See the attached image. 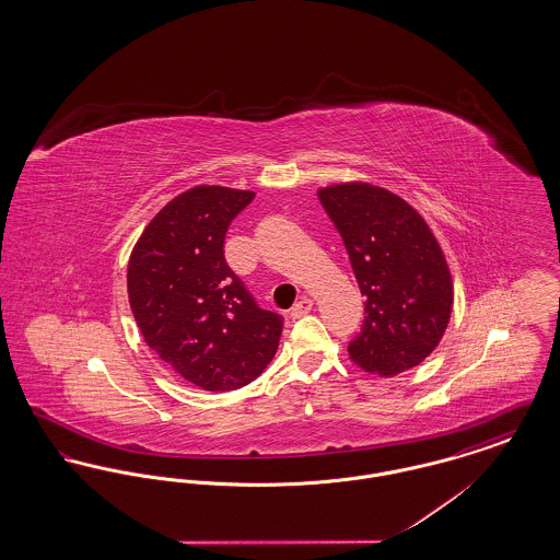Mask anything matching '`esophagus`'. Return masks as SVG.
I'll use <instances>...</instances> for the list:
<instances>
[{"label":"esophagus","mask_w":560,"mask_h":560,"mask_svg":"<svg viewBox=\"0 0 560 560\" xmlns=\"http://www.w3.org/2000/svg\"><path fill=\"white\" fill-rule=\"evenodd\" d=\"M313 311V300L311 298H302L300 302H295L293 304L292 313V319H300V317H304L306 313H311Z\"/></svg>","instance_id":"1"}]
</instances>
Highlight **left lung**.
Here are the masks:
<instances>
[{
	"mask_svg": "<svg viewBox=\"0 0 560 560\" xmlns=\"http://www.w3.org/2000/svg\"><path fill=\"white\" fill-rule=\"evenodd\" d=\"M317 195L365 295L350 359L380 375L420 365L439 347L453 306L450 267L424 218L399 195L368 183L334 185Z\"/></svg>",
	"mask_w": 560,
	"mask_h": 560,
	"instance_id": "1",
	"label": "left lung"
}]
</instances>
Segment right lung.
<instances>
[{"mask_svg":"<svg viewBox=\"0 0 560 560\" xmlns=\"http://www.w3.org/2000/svg\"><path fill=\"white\" fill-rule=\"evenodd\" d=\"M252 190L195 187L172 199L133 245L128 295L144 342L203 390H237L272 361L283 317L258 306L224 258Z\"/></svg>","mask_w":560,"mask_h":560,"instance_id":"1","label":"right lung"}]
</instances>
